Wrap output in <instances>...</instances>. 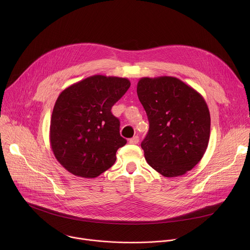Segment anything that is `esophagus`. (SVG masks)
<instances>
[{"label": "esophagus", "instance_id": "esophagus-1", "mask_svg": "<svg viewBox=\"0 0 250 250\" xmlns=\"http://www.w3.org/2000/svg\"><path fill=\"white\" fill-rule=\"evenodd\" d=\"M138 142H139V137L137 135H135L129 139V144H131V145H137Z\"/></svg>", "mask_w": 250, "mask_h": 250}]
</instances>
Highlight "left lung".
<instances>
[{
    "mask_svg": "<svg viewBox=\"0 0 250 250\" xmlns=\"http://www.w3.org/2000/svg\"><path fill=\"white\" fill-rule=\"evenodd\" d=\"M149 130L141 142L147 163L164 177H178L203 158L209 139L210 117L203 96L171 76L139 79L136 88Z\"/></svg>",
    "mask_w": 250,
    "mask_h": 250,
    "instance_id": "1",
    "label": "left lung"
}]
</instances>
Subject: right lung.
<instances>
[{"mask_svg": "<svg viewBox=\"0 0 250 250\" xmlns=\"http://www.w3.org/2000/svg\"><path fill=\"white\" fill-rule=\"evenodd\" d=\"M129 86L126 78L94 75L60 93L49 139L55 158L68 172L95 178L114 165L117 150L126 140L111 110Z\"/></svg>", "mask_w": 250, "mask_h": 250, "instance_id": "obj_1", "label": "right lung"}]
</instances>
